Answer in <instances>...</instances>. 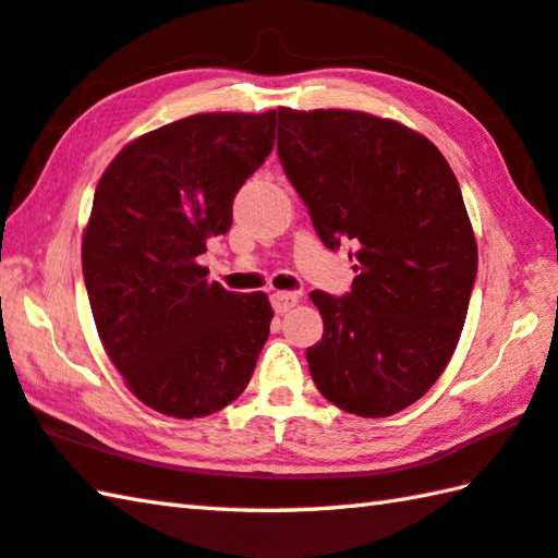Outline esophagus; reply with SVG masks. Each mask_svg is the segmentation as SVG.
I'll use <instances>...</instances> for the list:
<instances>
[{"label": "esophagus", "instance_id": "1", "mask_svg": "<svg viewBox=\"0 0 558 558\" xmlns=\"http://www.w3.org/2000/svg\"><path fill=\"white\" fill-rule=\"evenodd\" d=\"M299 303V293L293 291H275L271 293V308H275L279 315L289 313L293 306Z\"/></svg>", "mask_w": 558, "mask_h": 558}]
</instances>
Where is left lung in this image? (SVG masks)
<instances>
[{"instance_id": "1", "label": "left lung", "mask_w": 558, "mask_h": 558, "mask_svg": "<svg viewBox=\"0 0 558 558\" xmlns=\"http://www.w3.org/2000/svg\"><path fill=\"white\" fill-rule=\"evenodd\" d=\"M279 160L325 247L350 243L344 296L311 291L318 391L362 417L423 398L464 328L478 250L454 172L425 135L344 109H279ZM352 257V252H350Z\"/></svg>"}]
</instances>
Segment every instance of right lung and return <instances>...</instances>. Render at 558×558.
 Listing matches in <instances>:
<instances>
[{"mask_svg":"<svg viewBox=\"0 0 558 558\" xmlns=\"http://www.w3.org/2000/svg\"><path fill=\"white\" fill-rule=\"evenodd\" d=\"M277 111L196 113L141 135L94 192L82 275L104 350L162 415H211L245 391L269 338L265 293L196 262L233 226V198L275 148Z\"/></svg>","mask_w":558,"mask_h":558,"instance_id":"add662e5","label":"right lung"}]
</instances>
